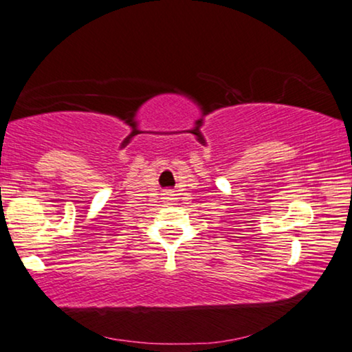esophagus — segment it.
Instances as JSON below:
<instances>
[{"instance_id": "1", "label": "esophagus", "mask_w": 352, "mask_h": 352, "mask_svg": "<svg viewBox=\"0 0 352 352\" xmlns=\"http://www.w3.org/2000/svg\"><path fill=\"white\" fill-rule=\"evenodd\" d=\"M173 191H170V190H167V191H164V199L166 201H168V203H170V201H173L175 198H173Z\"/></svg>"}]
</instances>
